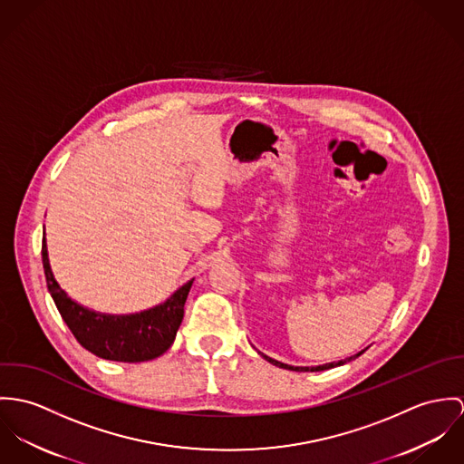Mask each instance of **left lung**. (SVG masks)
Segmentation results:
<instances>
[{
  "instance_id": "1",
  "label": "left lung",
  "mask_w": 464,
  "mask_h": 464,
  "mask_svg": "<svg viewBox=\"0 0 464 464\" xmlns=\"http://www.w3.org/2000/svg\"><path fill=\"white\" fill-rule=\"evenodd\" d=\"M364 351H361L358 354H354V356H351V358H345V360L340 361H333V362H325V364H318V366H292V364H286V362H281V361L272 360V358H268V356H265L263 353H257V354H261V358L263 360L268 361V362H272V364H276V366H279V368H285V370H294V372H320V370H329V368H334V366H342V364H345V362H349V361L356 360V358H360L361 354H362Z\"/></svg>"
}]
</instances>
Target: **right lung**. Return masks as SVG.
Returning a JSON list of instances; mask_svg holds the SVG:
<instances>
[{"label":"right lung","instance_id":"1","mask_svg":"<svg viewBox=\"0 0 464 464\" xmlns=\"http://www.w3.org/2000/svg\"><path fill=\"white\" fill-rule=\"evenodd\" d=\"M43 265L58 313L80 345L98 358L142 362L156 360L174 343L194 277L158 306L130 314H110L78 304L62 290L53 276L46 237L43 238Z\"/></svg>","mask_w":464,"mask_h":464}]
</instances>
